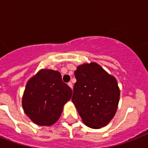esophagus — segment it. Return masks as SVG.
I'll list each match as a JSON object with an SVG mask.
<instances>
[{
    "instance_id": "obj_1",
    "label": "esophagus",
    "mask_w": 148,
    "mask_h": 148,
    "mask_svg": "<svg viewBox=\"0 0 148 148\" xmlns=\"http://www.w3.org/2000/svg\"><path fill=\"white\" fill-rule=\"evenodd\" d=\"M67 84H68V86H69V87H70V88H73V84H72L71 82H69V83Z\"/></svg>"
}]
</instances>
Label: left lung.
I'll use <instances>...</instances> for the list:
<instances>
[{"mask_svg":"<svg viewBox=\"0 0 148 148\" xmlns=\"http://www.w3.org/2000/svg\"><path fill=\"white\" fill-rule=\"evenodd\" d=\"M74 75L77 81L71 100L83 122L90 128L106 126L114 116L119 102L116 79L96 63L80 65Z\"/></svg>","mask_w":148,"mask_h":148,"instance_id":"1","label":"left lung"}]
</instances>
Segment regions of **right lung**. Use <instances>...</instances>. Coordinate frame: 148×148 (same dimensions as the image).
Listing matches in <instances>:
<instances>
[{
	"label": "right lung",
	"instance_id": "right-lung-1",
	"mask_svg": "<svg viewBox=\"0 0 148 148\" xmlns=\"http://www.w3.org/2000/svg\"><path fill=\"white\" fill-rule=\"evenodd\" d=\"M72 90L57 71L41 70L27 82L22 105L30 119L40 126H50L60 117Z\"/></svg>",
	"mask_w": 148,
	"mask_h": 148
}]
</instances>
